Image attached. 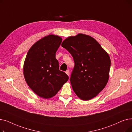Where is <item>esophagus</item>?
<instances>
[{"instance_id": "esophagus-1", "label": "esophagus", "mask_w": 132, "mask_h": 132, "mask_svg": "<svg viewBox=\"0 0 132 132\" xmlns=\"http://www.w3.org/2000/svg\"><path fill=\"white\" fill-rule=\"evenodd\" d=\"M66 74H67V75L68 76H70V74L69 70H67V71H66Z\"/></svg>"}]
</instances>
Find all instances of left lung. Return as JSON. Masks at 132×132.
<instances>
[{
    "label": "left lung",
    "instance_id": "8db88e82",
    "mask_svg": "<svg viewBox=\"0 0 132 132\" xmlns=\"http://www.w3.org/2000/svg\"><path fill=\"white\" fill-rule=\"evenodd\" d=\"M61 46L71 54L75 63L70 79L74 92L82 100L93 99L108 82L109 54L94 38L81 33L67 38Z\"/></svg>",
    "mask_w": 132,
    "mask_h": 132
}]
</instances>
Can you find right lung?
Listing matches in <instances>:
<instances>
[{"label":"right lung","instance_id":"1","mask_svg":"<svg viewBox=\"0 0 132 132\" xmlns=\"http://www.w3.org/2000/svg\"><path fill=\"white\" fill-rule=\"evenodd\" d=\"M62 38L50 34L34 43L28 51L23 66L25 81L37 95L50 99L55 95L68 80L59 70L55 53Z\"/></svg>","mask_w":132,"mask_h":132}]
</instances>
